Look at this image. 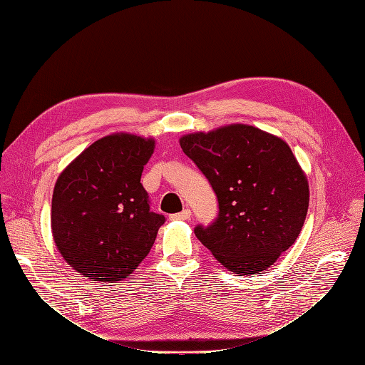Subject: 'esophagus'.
<instances>
[{
  "mask_svg": "<svg viewBox=\"0 0 365 365\" xmlns=\"http://www.w3.org/2000/svg\"><path fill=\"white\" fill-rule=\"evenodd\" d=\"M190 216H192V212H190L189 208H185V210H182V212H180V213L172 215L170 217L172 219H178V220H187V219H190Z\"/></svg>",
  "mask_w": 365,
  "mask_h": 365,
  "instance_id": "esophagus-1",
  "label": "esophagus"
}]
</instances>
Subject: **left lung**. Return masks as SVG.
I'll use <instances>...</instances> for the list:
<instances>
[{"mask_svg":"<svg viewBox=\"0 0 365 365\" xmlns=\"http://www.w3.org/2000/svg\"><path fill=\"white\" fill-rule=\"evenodd\" d=\"M182 152L208 180L219 213L195 235L224 267L262 272L298 237L309 207V185L286 143L248 125L196 132Z\"/></svg>","mask_w":365,"mask_h":365,"instance_id":"left-lung-1","label":"left lung"}]
</instances>
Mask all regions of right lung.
Instances as JSON below:
<instances>
[{
	"mask_svg": "<svg viewBox=\"0 0 365 365\" xmlns=\"http://www.w3.org/2000/svg\"><path fill=\"white\" fill-rule=\"evenodd\" d=\"M155 141L114 134L86 148L56 181L51 231L62 257L96 282L114 283L145 259L163 215L150 212L141 173Z\"/></svg>",
	"mask_w": 365,
	"mask_h": 365,
	"instance_id": "add662e5",
	"label": "right lung"
}]
</instances>
